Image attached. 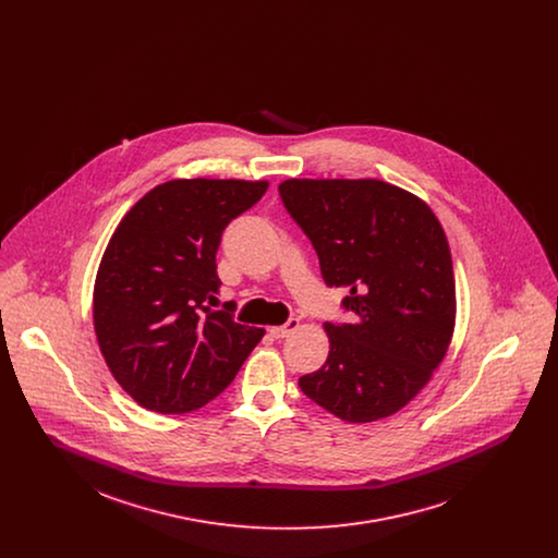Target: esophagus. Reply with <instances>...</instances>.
<instances>
[{
    "label": "esophagus",
    "instance_id": "esophagus-1",
    "mask_svg": "<svg viewBox=\"0 0 558 558\" xmlns=\"http://www.w3.org/2000/svg\"><path fill=\"white\" fill-rule=\"evenodd\" d=\"M299 326H301V322H299V319L290 318L286 324H281V326H270V335H272L275 339H283V337L292 335Z\"/></svg>",
    "mask_w": 558,
    "mask_h": 558
}]
</instances>
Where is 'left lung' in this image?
Returning <instances> with one entry per match:
<instances>
[{
    "label": "left lung",
    "mask_w": 558,
    "mask_h": 558,
    "mask_svg": "<svg viewBox=\"0 0 558 558\" xmlns=\"http://www.w3.org/2000/svg\"><path fill=\"white\" fill-rule=\"evenodd\" d=\"M281 199L312 240L352 324L326 322L328 359L299 387L348 423L396 414L429 383L456 328L445 230L416 195L376 178H290Z\"/></svg>",
    "instance_id": "left-lung-1"
}]
</instances>
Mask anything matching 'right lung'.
I'll return each mask as SVG.
<instances>
[{
    "mask_svg": "<svg viewBox=\"0 0 558 558\" xmlns=\"http://www.w3.org/2000/svg\"><path fill=\"white\" fill-rule=\"evenodd\" d=\"M266 189V180H169L116 228L94 281V330L116 383L140 405L202 408L264 337L210 305L221 290V234Z\"/></svg>",
    "mask_w": 558,
    "mask_h": 558,
    "instance_id": "add662e5",
    "label": "right lung"
}]
</instances>
